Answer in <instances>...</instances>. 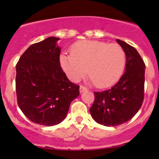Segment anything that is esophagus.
Returning <instances> with one entry per match:
<instances>
[{"label":"esophagus","instance_id":"esophagus-1","mask_svg":"<svg viewBox=\"0 0 159 159\" xmlns=\"http://www.w3.org/2000/svg\"><path fill=\"white\" fill-rule=\"evenodd\" d=\"M79 90H80V92H85V91H87V88L86 87H84V86L81 85L79 87Z\"/></svg>","mask_w":159,"mask_h":159}]
</instances>
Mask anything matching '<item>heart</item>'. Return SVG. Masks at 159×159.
Wrapping results in <instances>:
<instances>
[{"label": "heart", "mask_w": 159, "mask_h": 159, "mask_svg": "<svg viewBox=\"0 0 159 159\" xmlns=\"http://www.w3.org/2000/svg\"><path fill=\"white\" fill-rule=\"evenodd\" d=\"M67 77L77 82L87 72L97 87H110L123 74L126 54L120 45L97 40H82L72 46L71 55L60 56Z\"/></svg>", "instance_id": "heart-1"}]
</instances>
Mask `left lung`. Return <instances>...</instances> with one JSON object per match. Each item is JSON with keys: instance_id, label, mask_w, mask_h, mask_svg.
I'll list each match as a JSON object with an SVG mask.
<instances>
[{"instance_id": "8db88e82", "label": "left lung", "mask_w": 159, "mask_h": 159, "mask_svg": "<svg viewBox=\"0 0 159 159\" xmlns=\"http://www.w3.org/2000/svg\"><path fill=\"white\" fill-rule=\"evenodd\" d=\"M126 54L125 72L111 89L94 92L90 113L98 124L116 126L133 118L144 98L145 64L138 51L125 42L116 39Z\"/></svg>"}]
</instances>
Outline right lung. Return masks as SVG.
Returning <instances> with one entry per match:
<instances>
[{"label": "right lung", "mask_w": 159, "mask_h": 159, "mask_svg": "<svg viewBox=\"0 0 159 159\" xmlns=\"http://www.w3.org/2000/svg\"><path fill=\"white\" fill-rule=\"evenodd\" d=\"M59 39L49 37L30 46L16 64L17 103L34 123L53 126L67 116L79 86L70 82L59 61Z\"/></svg>", "instance_id": "1"}]
</instances>
